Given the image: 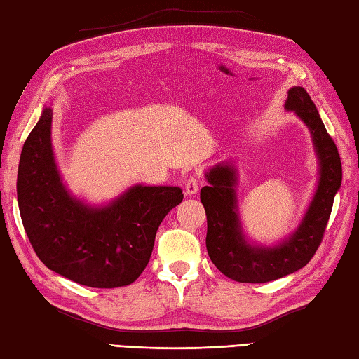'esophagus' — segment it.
I'll return each mask as SVG.
<instances>
[{
    "label": "esophagus",
    "instance_id": "34e87169",
    "mask_svg": "<svg viewBox=\"0 0 359 359\" xmlns=\"http://www.w3.org/2000/svg\"><path fill=\"white\" fill-rule=\"evenodd\" d=\"M197 191H199V179L197 177H189L185 182V193L189 196H194Z\"/></svg>",
    "mask_w": 359,
    "mask_h": 359
}]
</instances>
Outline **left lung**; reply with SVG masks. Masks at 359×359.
I'll list each match as a JSON object with an SVG mask.
<instances>
[{"mask_svg":"<svg viewBox=\"0 0 359 359\" xmlns=\"http://www.w3.org/2000/svg\"><path fill=\"white\" fill-rule=\"evenodd\" d=\"M285 109L294 111L307 125L319 160V182L313 201L299 226L285 241L274 247L251 245L242 233L239 220L234 191L236 168L231 163H219L205 174L208 187L201 189V201L207 212L208 255L219 271L236 282L262 284L306 266L321 245L334 194L341 187L342 166L338 148L307 90L301 86L290 89Z\"/></svg>","mask_w":359,"mask_h":359,"instance_id":"1","label":"left lung"}]
</instances>
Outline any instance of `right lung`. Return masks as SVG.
I'll return each instance as SVG.
<instances>
[{
  "mask_svg": "<svg viewBox=\"0 0 359 359\" xmlns=\"http://www.w3.org/2000/svg\"><path fill=\"white\" fill-rule=\"evenodd\" d=\"M52 108H44L21 151L20 215L36 256L62 276L94 288L129 285L148 265L165 216L184 199L179 187H131L89 207L63 185L53 157Z\"/></svg>",
  "mask_w": 359,
  "mask_h": 359,
  "instance_id": "1",
  "label": "right lung"
}]
</instances>
